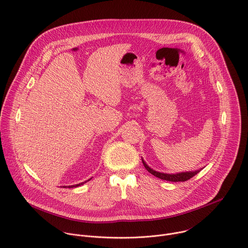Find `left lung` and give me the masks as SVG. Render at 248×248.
Segmentation results:
<instances>
[{
    "mask_svg": "<svg viewBox=\"0 0 248 248\" xmlns=\"http://www.w3.org/2000/svg\"><path fill=\"white\" fill-rule=\"evenodd\" d=\"M142 162L144 164L145 169L154 176L162 179V180H167V181H170V182H184L187 181L189 179H191L192 177H194L196 174H198L202 170H196V171H189V172H181V173H176V174H168V173H162V172H158L155 171L154 170H152L151 168H149L147 166V163L144 161V159L142 158Z\"/></svg>",
    "mask_w": 248,
    "mask_h": 248,
    "instance_id": "obj_1",
    "label": "left lung"
}]
</instances>
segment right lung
Instances as JSON below:
<instances>
[{
	"mask_svg": "<svg viewBox=\"0 0 248 248\" xmlns=\"http://www.w3.org/2000/svg\"><path fill=\"white\" fill-rule=\"evenodd\" d=\"M92 179V178H91ZM91 179H89L88 181H90ZM85 183H87V181H85V182H82V183H79V184H76V185H72V186H63V187H68V188H76V187H78V186H80V185H82V184H85Z\"/></svg>",
	"mask_w": 248,
	"mask_h": 248,
	"instance_id": "1",
	"label": "right lung"
}]
</instances>
